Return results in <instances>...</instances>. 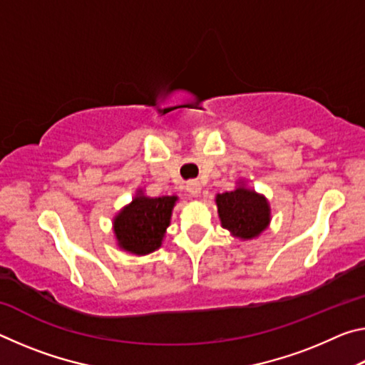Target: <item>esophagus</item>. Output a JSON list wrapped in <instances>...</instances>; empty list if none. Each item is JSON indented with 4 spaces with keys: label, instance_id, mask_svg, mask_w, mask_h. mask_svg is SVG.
<instances>
[{
    "label": "esophagus",
    "instance_id": "1",
    "mask_svg": "<svg viewBox=\"0 0 365 365\" xmlns=\"http://www.w3.org/2000/svg\"><path fill=\"white\" fill-rule=\"evenodd\" d=\"M187 190L191 196H200L201 193V183L197 180H190L187 183Z\"/></svg>",
    "mask_w": 365,
    "mask_h": 365
}]
</instances>
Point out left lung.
<instances>
[{
	"instance_id": "8db88e82",
	"label": "left lung",
	"mask_w": 365,
	"mask_h": 365,
	"mask_svg": "<svg viewBox=\"0 0 365 365\" xmlns=\"http://www.w3.org/2000/svg\"><path fill=\"white\" fill-rule=\"evenodd\" d=\"M237 190L215 196L220 224L233 237L251 240L261 235L270 222V206L262 195L246 188L243 182Z\"/></svg>"
}]
</instances>
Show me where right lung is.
Instances as JSON below:
<instances>
[{
    "label": "right lung",
    "instance_id": "obj_1",
    "mask_svg": "<svg viewBox=\"0 0 365 365\" xmlns=\"http://www.w3.org/2000/svg\"><path fill=\"white\" fill-rule=\"evenodd\" d=\"M175 201L177 196L148 197L138 191L130 205L114 217V233L119 248L138 256L160 248Z\"/></svg>",
    "mask_w": 365,
    "mask_h": 365
}]
</instances>
